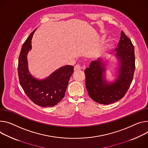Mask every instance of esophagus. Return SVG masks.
<instances>
[{
    "mask_svg": "<svg viewBox=\"0 0 148 148\" xmlns=\"http://www.w3.org/2000/svg\"><path fill=\"white\" fill-rule=\"evenodd\" d=\"M82 69V67L80 66L79 64H76L74 66V70L75 71H78V70H80Z\"/></svg>",
    "mask_w": 148,
    "mask_h": 148,
    "instance_id": "1",
    "label": "esophagus"
}]
</instances>
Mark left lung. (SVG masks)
I'll return each mask as SVG.
<instances>
[{
	"label": "left lung",
	"instance_id": "obj_1",
	"mask_svg": "<svg viewBox=\"0 0 148 148\" xmlns=\"http://www.w3.org/2000/svg\"><path fill=\"white\" fill-rule=\"evenodd\" d=\"M116 56L119 60L117 78L112 83L104 78L105 65L101 60L91 61L84 71L86 86L89 96L96 102L109 104L123 98L133 80L135 69L134 46L123 31L121 32Z\"/></svg>",
	"mask_w": 148,
	"mask_h": 148
}]
</instances>
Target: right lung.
Returning a JSON list of instances; mask_svg holds the SVG:
<instances>
[{
	"label": "right lung",
	"mask_w": 148,
	"mask_h": 148,
	"mask_svg": "<svg viewBox=\"0 0 148 148\" xmlns=\"http://www.w3.org/2000/svg\"><path fill=\"white\" fill-rule=\"evenodd\" d=\"M35 29L23 43L19 57L18 71L19 83L24 92L35 104L41 107H52L64 97L74 66L65 65L44 79H38L29 72L27 55L32 48L31 40Z\"/></svg>",
	"instance_id": "right-lung-1"
}]
</instances>
